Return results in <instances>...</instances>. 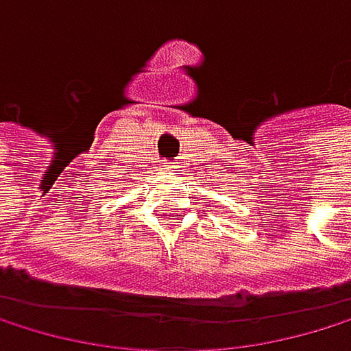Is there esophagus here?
Masks as SVG:
<instances>
[{
    "label": "esophagus",
    "mask_w": 351,
    "mask_h": 351,
    "mask_svg": "<svg viewBox=\"0 0 351 351\" xmlns=\"http://www.w3.org/2000/svg\"><path fill=\"white\" fill-rule=\"evenodd\" d=\"M168 168H174V170H177V164H170Z\"/></svg>",
    "instance_id": "obj_1"
}]
</instances>
